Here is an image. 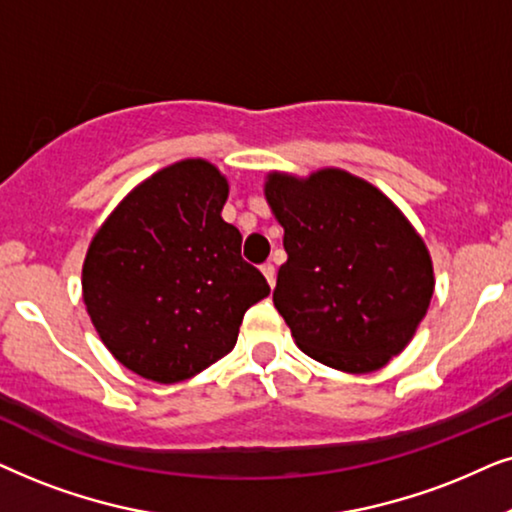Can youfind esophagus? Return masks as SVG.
<instances>
[{"instance_id": "esophagus-1", "label": "esophagus", "mask_w": 512, "mask_h": 512, "mask_svg": "<svg viewBox=\"0 0 512 512\" xmlns=\"http://www.w3.org/2000/svg\"><path fill=\"white\" fill-rule=\"evenodd\" d=\"M262 274H264V278H267V283L271 285V288H274V285H276V269H274V264H271V262L262 264Z\"/></svg>"}]
</instances>
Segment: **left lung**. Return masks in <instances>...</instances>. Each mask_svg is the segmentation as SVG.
I'll list each match as a JSON object with an SVG mask.
<instances>
[{
	"label": "left lung",
	"instance_id": "left-lung-1",
	"mask_svg": "<svg viewBox=\"0 0 512 512\" xmlns=\"http://www.w3.org/2000/svg\"><path fill=\"white\" fill-rule=\"evenodd\" d=\"M267 201L288 262L274 304L306 356L363 374L410 342L433 297V264L405 215L337 168L306 180L271 173Z\"/></svg>",
	"mask_w": 512,
	"mask_h": 512
}]
</instances>
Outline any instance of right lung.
I'll return each mask as SVG.
<instances>
[{
  "instance_id": "right-lung-1",
  "label": "right lung",
  "mask_w": 512,
  "mask_h": 512,
  "mask_svg": "<svg viewBox=\"0 0 512 512\" xmlns=\"http://www.w3.org/2000/svg\"><path fill=\"white\" fill-rule=\"evenodd\" d=\"M229 185L187 159L142 182L86 252L81 288L112 356L140 377L175 384L234 349L245 311L269 295L222 220Z\"/></svg>"
}]
</instances>
